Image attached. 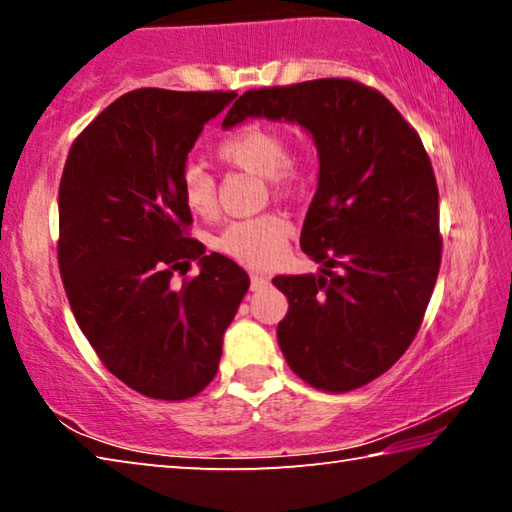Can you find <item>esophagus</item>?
Instances as JSON below:
<instances>
[{"instance_id": "esophagus-1", "label": "esophagus", "mask_w": 512, "mask_h": 512, "mask_svg": "<svg viewBox=\"0 0 512 512\" xmlns=\"http://www.w3.org/2000/svg\"><path fill=\"white\" fill-rule=\"evenodd\" d=\"M250 284H253V289L257 291V289L268 287V284H271V280H268L264 273H250Z\"/></svg>"}]
</instances>
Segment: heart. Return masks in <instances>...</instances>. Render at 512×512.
<instances>
[{
    "instance_id": "1",
    "label": "heart",
    "mask_w": 512,
    "mask_h": 512,
    "mask_svg": "<svg viewBox=\"0 0 512 512\" xmlns=\"http://www.w3.org/2000/svg\"><path fill=\"white\" fill-rule=\"evenodd\" d=\"M216 155L230 167L268 178L275 189H289L302 178V164L289 158L287 135L264 121H248L225 135L216 146ZM180 196L198 219H212L219 207L214 178L194 162L180 173ZM289 235L291 223L287 216L268 212L232 221L216 239V248L244 264L264 266L282 255Z\"/></svg>"
}]
</instances>
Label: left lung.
<instances>
[{
    "mask_svg": "<svg viewBox=\"0 0 512 512\" xmlns=\"http://www.w3.org/2000/svg\"><path fill=\"white\" fill-rule=\"evenodd\" d=\"M293 121L314 137L318 189L300 246L318 275H277L289 300L277 343L327 393L370 384L409 348L440 268L438 185L420 135L384 94L352 79L248 90L223 119Z\"/></svg>",
    "mask_w": 512,
    "mask_h": 512,
    "instance_id": "left-lung-1",
    "label": "left lung"
}]
</instances>
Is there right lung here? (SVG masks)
<instances>
[{"label": "right lung", "instance_id": "1", "mask_svg": "<svg viewBox=\"0 0 512 512\" xmlns=\"http://www.w3.org/2000/svg\"><path fill=\"white\" fill-rule=\"evenodd\" d=\"M235 92L142 88L90 121L58 189V266L69 307L103 366L153 400L180 402L219 370L223 334L248 291L232 259L187 237L180 173ZM192 261L202 273L176 290Z\"/></svg>", "mask_w": 512, "mask_h": 512}]
</instances>
